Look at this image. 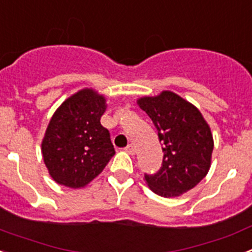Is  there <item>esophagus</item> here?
<instances>
[{
    "mask_svg": "<svg viewBox=\"0 0 252 252\" xmlns=\"http://www.w3.org/2000/svg\"><path fill=\"white\" fill-rule=\"evenodd\" d=\"M125 150H126V153L131 154V155H133V154L136 153V149H135V146H133L132 144H130V145L126 146V148H125Z\"/></svg>",
    "mask_w": 252,
    "mask_h": 252,
    "instance_id": "34e87169",
    "label": "esophagus"
}]
</instances>
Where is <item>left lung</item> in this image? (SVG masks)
Returning <instances> with one entry per match:
<instances>
[{"label": "left lung", "instance_id": "left-lung-1", "mask_svg": "<svg viewBox=\"0 0 252 252\" xmlns=\"http://www.w3.org/2000/svg\"><path fill=\"white\" fill-rule=\"evenodd\" d=\"M158 130L162 146L161 168L145 180L154 193L177 197L194 188L211 166L213 137L199 111L178 94L164 91L137 101Z\"/></svg>", "mask_w": 252, "mask_h": 252}]
</instances>
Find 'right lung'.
<instances>
[{
	"label": "right lung",
	"instance_id": "obj_1",
	"mask_svg": "<svg viewBox=\"0 0 252 252\" xmlns=\"http://www.w3.org/2000/svg\"><path fill=\"white\" fill-rule=\"evenodd\" d=\"M106 99L82 90L55 111L41 144L51 178L69 188L87 186L115 155L110 131L101 125Z\"/></svg>",
	"mask_w": 252,
	"mask_h": 252
}]
</instances>
